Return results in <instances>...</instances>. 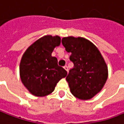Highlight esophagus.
Instances as JSON below:
<instances>
[{
    "instance_id": "1",
    "label": "esophagus",
    "mask_w": 124,
    "mask_h": 124,
    "mask_svg": "<svg viewBox=\"0 0 124 124\" xmlns=\"http://www.w3.org/2000/svg\"><path fill=\"white\" fill-rule=\"evenodd\" d=\"M63 68H64V69H65V70H66L67 72L68 71V66H65L63 67Z\"/></svg>"
}]
</instances>
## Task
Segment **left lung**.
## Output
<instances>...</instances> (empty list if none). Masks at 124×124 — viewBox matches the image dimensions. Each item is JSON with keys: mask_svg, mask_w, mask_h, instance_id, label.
Returning <instances> with one entry per match:
<instances>
[{"mask_svg": "<svg viewBox=\"0 0 124 124\" xmlns=\"http://www.w3.org/2000/svg\"><path fill=\"white\" fill-rule=\"evenodd\" d=\"M62 44L71 53L70 60L74 64L66 77L70 93L80 100L93 98L101 91L108 78L107 66L101 53L83 37H63Z\"/></svg>", "mask_w": 124, "mask_h": 124, "instance_id": "obj_1", "label": "left lung"}]
</instances>
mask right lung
<instances>
[{"mask_svg":"<svg viewBox=\"0 0 124 124\" xmlns=\"http://www.w3.org/2000/svg\"><path fill=\"white\" fill-rule=\"evenodd\" d=\"M61 44L58 36L46 35L33 43L22 56L20 64L22 83L34 96L44 97L52 93L57 83L67 75V71L58 65L51 56Z\"/></svg>","mask_w":124,"mask_h":124,"instance_id":"right-lung-1","label":"right lung"}]
</instances>
